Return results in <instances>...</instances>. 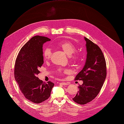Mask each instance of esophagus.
<instances>
[{
  "instance_id": "34e87169",
  "label": "esophagus",
  "mask_w": 124,
  "mask_h": 124,
  "mask_svg": "<svg viewBox=\"0 0 124 124\" xmlns=\"http://www.w3.org/2000/svg\"><path fill=\"white\" fill-rule=\"evenodd\" d=\"M60 85H68L69 84L68 83H65V82H61L60 83Z\"/></svg>"
}]
</instances>
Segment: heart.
Instances as JSON below:
<instances>
[{"mask_svg":"<svg viewBox=\"0 0 124 124\" xmlns=\"http://www.w3.org/2000/svg\"><path fill=\"white\" fill-rule=\"evenodd\" d=\"M58 45L66 54L68 56L72 55L70 57L72 62L74 63H79L81 60V57L78 54H74L73 55H72L73 53L76 52V47L71 42L69 41H61L59 42ZM51 55L52 52L49 48H46L43 52V56L46 60H49L51 58Z\"/></svg>","mask_w":124,"mask_h":124,"instance_id":"heart-1","label":"heart"}]
</instances>
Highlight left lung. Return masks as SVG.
<instances>
[{"label":"left lung","mask_w":124,"mask_h":124,"mask_svg":"<svg viewBox=\"0 0 124 124\" xmlns=\"http://www.w3.org/2000/svg\"><path fill=\"white\" fill-rule=\"evenodd\" d=\"M86 41L87 58L85 65L75 78L83 80L78 86L79 91L72 100L79 104H85L93 100L99 93L106 77L104 56L100 47L84 37Z\"/></svg>","instance_id":"left-lung-1"}]
</instances>
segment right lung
<instances>
[{
    "label": "right lung",
    "instance_id": "obj_1",
    "mask_svg": "<svg viewBox=\"0 0 124 124\" xmlns=\"http://www.w3.org/2000/svg\"><path fill=\"white\" fill-rule=\"evenodd\" d=\"M51 39L46 37L33 36L21 48L16 59L14 75L25 98L34 103H40L49 98L54 84L46 83L37 75L44 63L42 46Z\"/></svg>",
    "mask_w": 124,
    "mask_h": 124
}]
</instances>
